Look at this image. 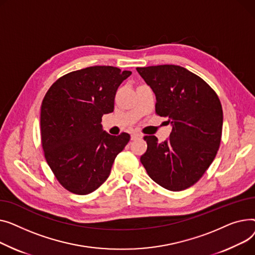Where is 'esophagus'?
I'll return each instance as SVG.
<instances>
[{
  "instance_id": "1",
  "label": "esophagus",
  "mask_w": 255,
  "mask_h": 255,
  "mask_svg": "<svg viewBox=\"0 0 255 255\" xmlns=\"http://www.w3.org/2000/svg\"><path fill=\"white\" fill-rule=\"evenodd\" d=\"M130 136H131V140H136V139H141V138H142V134L139 133V132H137V131L131 132Z\"/></svg>"
}]
</instances>
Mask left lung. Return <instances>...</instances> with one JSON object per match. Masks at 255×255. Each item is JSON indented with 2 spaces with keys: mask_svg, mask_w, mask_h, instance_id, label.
I'll return each mask as SVG.
<instances>
[{
  "mask_svg": "<svg viewBox=\"0 0 255 255\" xmlns=\"http://www.w3.org/2000/svg\"><path fill=\"white\" fill-rule=\"evenodd\" d=\"M156 98L155 111L172 126L170 139L146 136L140 160L154 182L172 191L200 180L216 156L223 113L213 89L187 69L175 65L137 68Z\"/></svg>",
  "mask_w": 255,
  "mask_h": 255,
  "instance_id": "1",
  "label": "left lung"
}]
</instances>
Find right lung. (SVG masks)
<instances>
[{
	"mask_svg": "<svg viewBox=\"0 0 255 255\" xmlns=\"http://www.w3.org/2000/svg\"><path fill=\"white\" fill-rule=\"evenodd\" d=\"M130 71L94 66L56 80L41 106V140L45 158L58 182L76 194L98 189L110 175L116 155L130 136H112L102 117L114 110L118 86Z\"/></svg>",
	"mask_w": 255,
	"mask_h": 255,
	"instance_id": "obj_1",
	"label": "right lung"
}]
</instances>
